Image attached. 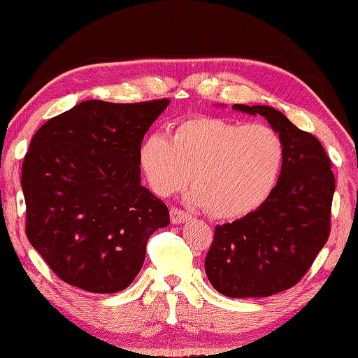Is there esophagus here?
I'll return each instance as SVG.
<instances>
[{"label": "esophagus", "instance_id": "34e87169", "mask_svg": "<svg viewBox=\"0 0 358 358\" xmlns=\"http://www.w3.org/2000/svg\"><path fill=\"white\" fill-rule=\"evenodd\" d=\"M169 217H171L173 224H182V223L190 220V215L185 214L184 210H180L178 208H173L171 210H169Z\"/></svg>", "mask_w": 358, "mask_h": 358}]
</instances>
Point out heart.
Listing matches in <instances>:
<instances>
[{"label":"heart","mask_w":358,"mask_h":358,"mask_svg":"<svg viewBox=\"0 0 358 358\" xmlns=\"http://www.w3.org/2000/svg\"><path fill=\"white\" fill-rule=\"evenodd\" d=\"M285 143L268 125H242L217 116H193L171 138L146 136L138 150L140 168L155 195L168 196L189 184L192 201L217 220L252 214L277 187Z\"/></svg>","instance_id":"1"}]
</instances>
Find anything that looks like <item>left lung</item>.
Wrapping results in <instances>:
<instances>
[{
  "label": "left lung",
  "mask_w": 358,
  "mask_h": 358,
  "mask_svg": "<svg viewBox=\"0 0 358 358\" xmlns=\"http://www.w3.org/2000/svg\"><path fill=\"white\" fill-rule=\"evenodd\" d=\"M267 119L285 143V165L267 201L233 223L218 224L204 261L223 296L268 297L299 283L330 233L335 178L316 136L267 105H233Z\"/></svg>",
  "instance_id": "left-lung-1"
}]
</instances>
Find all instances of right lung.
<instances>
[{
  "label": "right lung",
  "instance_id": "add662e5",
  "mask_svg": "<svg viewBox=\"0 0 358 358\" xmlns=\"http://www.w3.org/2000/svg\"><path fill=\"white\" fill-rule=\"evenodd\" d=\"M168 105L86 100L34 134L22 168L27 236L67 285L125 289L141 271L150 234L169 224L166 206L141 185L138 160Z\"/></svg>",
  "mask_w": 358,
  "mask_h": 358
}]
</instances>
